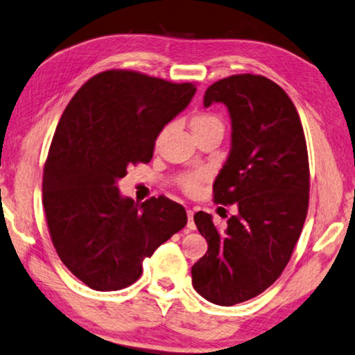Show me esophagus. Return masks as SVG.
Instances as JSON below:
<instances>
[{
	"label": "esophagus",
	"mask_w": 355,
	"mask_h": 355,
	"mask_svg": "<svg viewBox=\"0 0 355 355\" xmlns=\"http://www.w3.org/2000/svg\"><path fill=\"white\" fill-rule=\"evenodd\" d=\"M187 217H189L187 227L190 228V230H195V222H193V211H192V209H187Z\"/></svg>",
	"instance_id": "esophagus-1"
}]
</instances>
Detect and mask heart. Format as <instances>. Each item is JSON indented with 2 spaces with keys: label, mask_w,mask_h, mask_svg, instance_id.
I'll return each mask as SVG.
<instances>
[{
  "label": "heart",
  "mask_w": 355,
  "mask_h": 355,
  "mask_svg": "<svg viewBox=\"0 0 355 355\" xmlns=\"http://www.w3.org/2000/svg\"><path fill=\"white\" fill-rule=\"evenodd\" d=\"M190 130L195 135V138H200V136L208 135V133H219L223 136L225 132V123H223L222 117L217 116L216 112L211 111H201L193 114L189 121ZM205 181V174L200 171L189 173L181 179L179 182V187H181L187 195H195L200 190L201 182Z\"/></svg>",
  "instance_id": "heart-1"
}]
</instances>
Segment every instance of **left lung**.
<instances>
[{"label":"left lung","instance_id":"8db88e82","mask_svg":"<svg viewBox=\"0 0 355 355\" xmlns=\"http://www.w3.org/2000/svg\"><path fill=\"white\" fill-rule=\"evenodd\" d=\"M223 103L232 117V150L214 182L217 205L238 214L219 230L208 212L193 216L208 252L192 266V284L220 306L266 291L288 263L309 205V162L300 116L265 76L234 74L208 87L205 106Z\"/></svg>","mask_w":355,"mask_h":355}]
</instances>
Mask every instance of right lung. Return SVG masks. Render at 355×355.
<instances>
[{"instance_id":"add662e5","label":"right lung","mask_w":355,"mask_h":355,"mask_svg":"<svg viewBox=\"0 0 355 355\" xmlns=\"http://www.w3.org/2000/svg\"><path fill=\"white\" fill-rule=\"evenodd\" d=\"M130 69L94 76L71 98L57 125L42 176V206L60 260L94 291H121L139 279L144 259L187 223L166 196L123 198L117 179L149 163L165 125L195 95Z\"/></svg>"}]
</instances>
